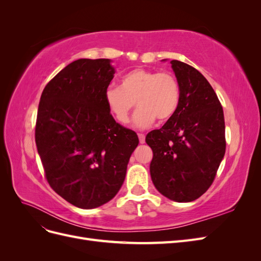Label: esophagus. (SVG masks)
I'll return each instance as SVG.
<instances>
[{
	"mask_svg": "<svg viewBox=\"0 0 261 261\" xmlns=\"http://www.w3.org/2000/svg\"><path fill=\"white\" fill-rule=\"evenodd\" d=\"M138 138H139V143L140 144H145V140H146L145 134H138Z\"/></svg>",
	"mask_w": 261,
	"mask_h": 261,
	"instance_id": "34e87169",
	"label": "esophagus"
}]
</instances>
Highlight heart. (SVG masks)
Segmentation results:
<instances>
[{"label": "heart", "instance_id": "heart-1", "mask_svg": "<svg viewBox=\"0 0 261 261\" xmlns=\"http://www.w3.org/2000/svg\"><path fill=\"white\" fill-rule=\"evenodd\" d=\"M105 101L109 112L121 124L128 122L136 102L139 108L134 114L133 124L146 128L155 118L167 122L174 116L180 101V88L174 74L136 68L122 78L120 87H108Z\"/></svg>", "mask_w": 261, "mask_h": 261}]
</instances>
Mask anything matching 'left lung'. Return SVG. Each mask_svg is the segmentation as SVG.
<instances>
[{
    "instance_id": "obj_1",
    "label": "left lung",
    "mask_w": 261,
    "mask_h": 261,
    "mask_svg": "<svg viewBox=\"0 0 261 261\" xmlns=\"http://www.w3.org/2000/svg\"><path fill=\"white\" fill-rule=\"evenodd\" d=\"M180 88L176 113L148 133L150 175L155 188L177 202L193 201L215 180L225 153L223 109L209 82L193 66L171 61Z\"/></svg>"
}]
</instances>
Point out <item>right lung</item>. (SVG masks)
Here are the masks:
<instances>
[{
  "mask_svg": "<svg viewBox=\"0 0 261 261\" xmlns=\"http://www.w3.org/2000/svg\"><path fill=\"white\" fill-rule=\"evenodd\" d=\"M110 62L74 61L46 84L39 102L35 139L45 178L82 209L100 207L117 194L139 143L106 105L115 73Z\"/></svg>",
  "mask_w": 261,
  "mask_h": 261,
  "instance_id": "add662e5",
  "label": "right lung"
}]
</instances>
